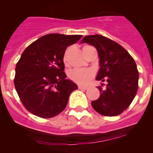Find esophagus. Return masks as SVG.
<instances>
[{"mask_svg": "<svg viewBox=\"0 0 153 153\" xmlns=\"http://www.w3.org/2000/svg\"><path fill=\"white\" fill-rule=\"evenodd\" d=\"M78 88H79V90H87V87L86 86H78Z\"/></svg>", "mask_w": 153, "mask_h": 153, "instance_id": "obj_1", "label": "esophagus"}]
</instances>
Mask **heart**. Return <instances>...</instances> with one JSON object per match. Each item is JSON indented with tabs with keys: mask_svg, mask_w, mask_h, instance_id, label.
<instances>
[{
	"mask_svg": "<svg viewBox=\"0 0 153 153\" xmlns=\"http://www.w3.org/2000/svg\"><path fill=\"white\" fill-rule=\"evenodd\" d=\"M90 46L86 45L83 47V50ZM63 62L65 64H67V51H66L63 55ZM69 78L72 81L75 82L79 85H86L93 77V72L91 70L88 69H81L75 68L71 70L69 72Z\"/></svg>",
	"mask_w": 153,
	"mask_h": 153,
	"instance_id": "1",
	"label": "heart"
}]
</instances>
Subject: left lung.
<instances>
[{
  "label": "left lung",
  "instance_id": "obj_1",
  "mask_svg": "<svg viewBox=\"0 0 153 153\" xmlns=\"http://www.w3.org/2000/svg\"><path fill=\"white\" fill-rule=\"evenodd\" d=\"M82 43L97 48L100 65L97 79L107 82L106 89L98 87L100 96L92 101V106L105 117L121 114L132 102L139 87V72L134 59L122 46L102 35L86 36Z\"/></svg>",
  "mask_w": 153,
  "mask_h": 153
}]
</instances>
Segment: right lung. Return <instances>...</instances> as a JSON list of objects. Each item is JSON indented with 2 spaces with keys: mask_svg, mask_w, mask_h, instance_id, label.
Returning <instances> with one entry per match:
<instances>
[{
  "mask_svg": "<svg viewBox=\"0 0 153 153\" xmlns=\"http://www.w3.org/2000/svg\"><path fill=\"white\" fill-rule=\"evenodd\" d=\"M82 35L50 33L24 50L15 68L16 91L24 106L41 118H51L67 106L70 93L77 89L66 79L63 55Z\"/></svg>",
  "mask_w": 153,
  "mask_h": 153,
  "instance_id": "obj_1",
  "label": "right lung"
}]
</instances>
